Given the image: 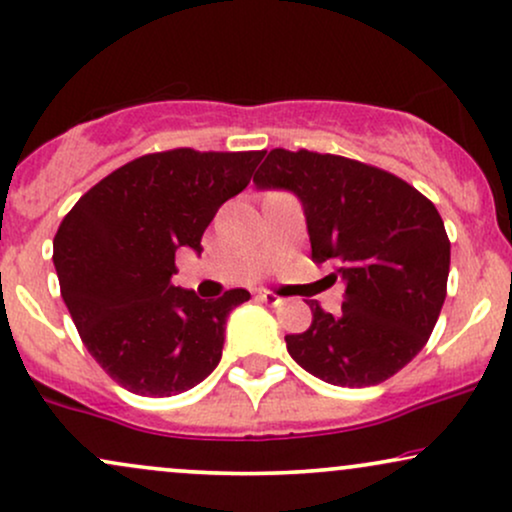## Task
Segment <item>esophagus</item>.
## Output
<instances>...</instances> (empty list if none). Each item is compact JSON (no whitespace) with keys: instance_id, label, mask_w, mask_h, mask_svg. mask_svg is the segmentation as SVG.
Returning a JSON list of instances; mask_svg holds the SVG:
<instances>
[{"instance_id":"1","label":"esophagus","mask_w":512,"mask_h":512,"mask_svg":"<svg viewBox=\"0 0 512 512\" xmlns=\"http://www.w3.org/2000/svg\"><path fill=\"white\" fill-rule=\"evenodd\" d=\"M260 300H264V303H269V305H279L281 303L279 295L272 293V291H260Z\"/></svg>"}]
</instances>
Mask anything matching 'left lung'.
I'll return each mask as SVG.
<instances>
[{
    "label": "left lung",
    "instance_id": "8db88e82",
    "mask_svg": "<svg viewBox=\"0 0 512 512\" xmlns=\"http://www.w3.org/2000/svg\"><path fill=\"white\" fill-rule=\"evenodd\" d=\"M303 202L312 260L346 286L341 315L312 300V324L288 353L334 386L386 381L424 348L446 300L451 240L432 202L403 178L355 159L272 150L255 178Z\"/></svg>",
    "mask_w": 512,
    "mask_h": 512
}]
</instances>
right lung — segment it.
Instances as JSON below:
<instances>
[{
    "mask_svg": "<svg viewBox=\"0 0 512 512\" xmlns=\"http://www.w3.org/2000/svg\"><path fill=\"white\" fill-rule=\"evenodd\" d=\"M264 152L178 147L123 164L92 186L54 236L61 298L88 353L116 384L166 398L214 372L226 317L250 300H217L171 283L176 250L202 252L217 209L250 183Z\"/></svg>",
    "mask_w": 512,
    "mask_h": 512,
    "instance_id": "1",
    "label": "right lung"
}]
</instances>
